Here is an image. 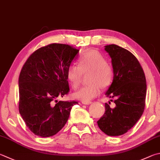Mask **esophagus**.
<instances>
[{
  "label": "esophagus",
  "instance_id": "obj_1",
  "mask_svg": "<svg viewBox=\"0 0 160 160\" xmlns=\"http://www.w3.org/2000/svg\"><path fill=\"white\" fill-rule=\"evenodd\" d=\"M82 103L85 104V105H90V104L92 103V101H82Z\"/></svg>",
  "mask_w": 160,
  "mask_h": 160
}]
</instances>
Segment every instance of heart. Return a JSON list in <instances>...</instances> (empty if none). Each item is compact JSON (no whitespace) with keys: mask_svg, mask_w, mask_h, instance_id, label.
<instances>
[{"mask_svg":"<svg viewBox=\"0 0 160 160\" xmlns=\"http://www.w3.org/2000/svg\"><path fill=\"white\" fill-rule=\"evenodd\" d=\"M90 72L88 83L74 93V97L82 101H89L100 94L101 87L106 88L111 85L114 77L112 68L108 64L102 54L90 51L82 54L78 65L72 63L66 71V78L73 89L80 85L82 74Z\"/></svg>","mask_w":160,"mask_h":160,"instance_id":"1","label":"heart"}]
</instances>
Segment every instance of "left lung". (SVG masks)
Returning <instances> with one entry per match:
<instances>
[{
    "mask_svg": "<svg viewBox=\"0 0 160 160\" xmlns=\"http://www.w3.org/2000/svg\"><path fill=\"white\" fill-rule=\"evenodd\" d=\"M111 58L114 77L106 92L115 98V108L105 103V113L97 121L100 129L108 136H120L128 132L144 111L146 80L138 59L126 49L116 45L105 46ZM112 101V100H110Z\"/></svg>",
    "mask_w": 160,
    "mask_h": 160,
    "instance_id": "left-lung-1",
    "label": "left lung"
}]
</instances>
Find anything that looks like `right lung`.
I'll return each instance as SVG.
<instances>
[{"label":"right lung","mask_w":160,"mask_h":160,"mask_svg":"<svg viewBox=\"0 0 160 160\" xmlns=\"http://www.w3.org/2000/svg\"><path fill=\"white\" fill-rule=\"evenodd\" d=\"M79 50L68 45H48L28 57L19 78V110L34 134L50 137L68 121L76 101H58L69 92L66 71Z\"/></svg>","instance_id":"add662e5"}]
</instances>
